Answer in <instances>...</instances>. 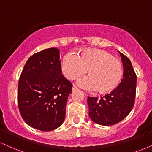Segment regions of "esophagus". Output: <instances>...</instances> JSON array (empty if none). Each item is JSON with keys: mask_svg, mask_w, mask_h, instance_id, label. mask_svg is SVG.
<instances>
[{"mask_svg": "<svg viewBox=\"0 0 152 152\" xmlns=\"http://www.w3.org/2000/svg\"><path fill=\"white\" fill-rule=\"evenodd\" d=\"M77 89H78L77 86H75V85H73V86H72V91H76V90H77Z\"/></svg>", "mask_w": 152, "mask_h": 152, "instance_id": "1", "label": "esophagus"}]
</instances>
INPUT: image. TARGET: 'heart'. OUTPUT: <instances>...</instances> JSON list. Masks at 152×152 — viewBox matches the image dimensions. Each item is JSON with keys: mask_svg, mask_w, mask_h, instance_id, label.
I'll use <instances>...</instances> for the list:
<instances>
[{"mask_svg": "<svg viewBox=\"0 0 152 152\" xmlns=\"http://www.w3.org/2000/svg\"><path fill=\"white\" fill-rule=\"evenodd\" d=\"M89 76L80 78L78 85L83 89L102 94L112 91L124 76L123 64L119 59L99 49H86L80 55L70 51L64 56L61 71L68 79L74 80L87 72Z\"/></svg>", "mask_w": 152, "mask_h": 152, "instance_id": "obj_1", "label": "heart"}]
</instances>
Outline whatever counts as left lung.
I'll use <instances>...</instances> for the list:
<instances>
[{
  "instance_id": "left-lung-1",
  "label": "left lung",
  "mask_w": 152,
  "mask_h": 152,
  "mask_svg": "<svg viewBox=\"0 0 152 152\" xmlns=\"http://www.w3.org/2000/svg\"><path fill=\"white\" fill-rule=\"evenodd\" d=\"M123 63L124 76L121 83L114 91L104 96L88 97L89 117L95 123L110 126L123 120L134 105L137 88L136 75L131 61L119 52Z\"/></svg>"
}]
</instances>
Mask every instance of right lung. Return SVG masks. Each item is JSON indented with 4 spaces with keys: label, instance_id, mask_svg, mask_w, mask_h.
Instances as JSON below:
<instances>
[{
    "label": "right lung",
    "instance_id": "add662e5",
    "mask_svg": "<svg viewBox=\"0 0 152 152\" xmlns=\"http://www.w3.org/2000/svg\"><path fill=\"white\" fill-rule=\"evenodd\" d=\"M59 50L47 48L28 59L18 81V104L23 119L48 132L62 124L72 83L61 74Z\"/></svg>",
    "mask_w": 152,
    "mask_h": 152
}]
</instances>
